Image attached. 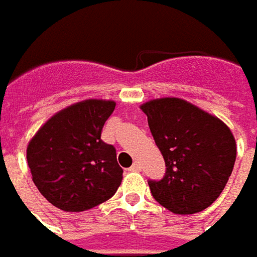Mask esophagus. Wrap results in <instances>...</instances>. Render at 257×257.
Here are the masks:
<instances>
[{
    "label": "esophagus",
    "mask_w": 257,
    "mask_h": 257,
    "mask_svg": "<svg viewBox=\"0 0 257 257\" xmlns=\"http://www.w3.org/2000/svg\"><path fill=\"white\" fill-rule=\"evenodd\" d=\"M141 170V165L139 163H134V164L130 167V171H140Z\"/></svg>",
    "instance_id": "esophagus-1"
}]
</instances>
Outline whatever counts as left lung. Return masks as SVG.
Instances as JSON below:
<instances>
[{"label":"left lung","instance_id":"1","mask_svg":"<svg viewBox=\"0 0 257 257\" xmlns=\"http://www.w3.org/2000/svg\"><path fill=\"white\" fill-rule=\"evenodd\" d=\"M164 157L163 180L149 181L160 205L177 215L201 212L221 195L236 160V141L213 114L178 97L140 106Z\"/></svg>","mask_w":257,"mask_h":257}]
</instances>
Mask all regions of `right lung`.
<instances>
[{
  "mask_svg": "<svg viewBox=\"0 0 257 257\" xmlns=\"http://www.w3.org/2000/svg\"><path fill=\"white\" fill-rule=\"evenodd\" d=\"M116 101L87 99L55 113L27 147L32 181L53 206L82 212L106 202L123 180L116 149L101 128Z\"/></svg>",
  "mask_w": 257,
  "mask_h": 257,
  "instance_id": "obj_1",
  "label": "right lung"
}]
</instances>
